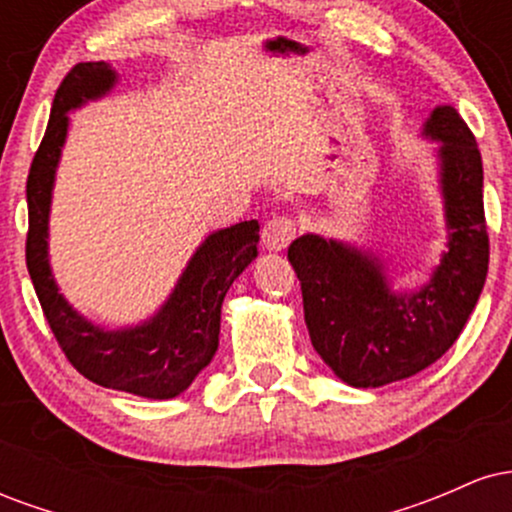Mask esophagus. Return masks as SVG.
Instances as JSON below:
<instances>
[{"label": "esophagus", "mask_w": 512, "mask_h": 512, "mask_svg": "<svg viewBox=\"0 0 512 512\" xmlns=\"http://www.w3.org/2000/svg\"><path fill=\"white\" fill-rule=\"evenodd\" d=\"M296 221L289 216H272L262 228V243L264 248L272 252H281L289 248V243L296 238Z\"/></svg>", "instance_id": "34e87169"}]
</instances>
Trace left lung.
I'll return each instance as SVG.
<instances>
[{"instance_id":"obj_1","label":"left lung","mask_w":512,"mask_h":512,"mask_svg":"<svg viewBox=\"0 0 512 512\" xmlns=\"http://www.w3.org/2000/svg\"><path fill=\"white\" fill-rule=\"evenodd\" d=\"M424 137L440 142L448 248L419 291H392L380 257L342 240L305 233L289 245L310 342L351 387L395 383L436 363L467 325L489 272L477 139L452 105L433 110Z\"/></svg>"}]
</instances>
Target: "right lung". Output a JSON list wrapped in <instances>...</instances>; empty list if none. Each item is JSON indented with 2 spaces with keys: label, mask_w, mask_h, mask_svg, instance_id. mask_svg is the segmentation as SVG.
Segmentation results:
<instances>
[{
  "label": "right lung",
  "mask_w": 512,
  "mask_h": 512,
  "mask_svg": "<svg viewBox=\"0 0 512 512\" xmlns=\"http://www.w3.org/2000/svg\"><path fill=\"white\" fill-rule=\"evenodd\" d=\"M115 81L110 64L81 62L57 88L48 129L26 182V264L57 344L84 378L129 395L170 399L192 385L219 349L223 298L257 257L260 223L240 221L207 236L168 301L142 325L105 330L76 313L57 289L48 260L52 185L67 139V113L105 96Z\"/></svg>",
  "instance_id": "obj_1"
}]
</instances>
